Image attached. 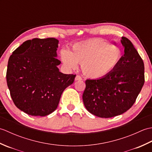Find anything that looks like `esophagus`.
<instances>
[{
  "label": "esophagus",
  "instance_id": "34e87169",
  "mask_svg": "<svg viewBox=\"0 0 152 152\" xmlns=\"http://www.w3.org/2000/svg\"><path fill=\"white\" fill-rule=\"evenodd\" d=\"M82 80V77L80 76L77 75V76H76V78H75V80H76V81H78V80Z\"/></svg>",
  "mask_w": 152,
  "mask_h": 152
}]
</instances>
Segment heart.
Here are the masks:
<instances>
[{
	"label": "heart",
	"instance_id": "heart-1",
	"mask_svg": "<svg viewBox=\"0 0 152 152\" xmlns=\"http://www.w3.org/2000/svg\"><path fill=\"white\" fill-rule=\"evenodd\" d=\"M122 50L101 39H92L74 44L70 51H61V58L68 69H75L81 64L85 76L90 78H101L118 65L122 58Z\"/></svg>",
	"mask_w": 152,
	"mask_h": 152
}]
</instances>
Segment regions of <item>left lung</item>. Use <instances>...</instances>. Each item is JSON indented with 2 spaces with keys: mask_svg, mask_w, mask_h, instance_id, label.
<instances>
[{
  "mask_svg": "<svg viewBox=\"0 0 152 152\" xmlns=\"http://www.w3.org/2000/svg\"><path fill=\"white\" fill-rule=\"evenodd\" d=\"M124 55L107 75L87 80L82 99L86 109L100 118H112L132 107L144 83V64L133 44L121 37Z\"/></svg>",
  "mask_w": 152,
  "mask_h": 152,
  "instance_id": "1",
  "label": "left lung"
}]
</instances>
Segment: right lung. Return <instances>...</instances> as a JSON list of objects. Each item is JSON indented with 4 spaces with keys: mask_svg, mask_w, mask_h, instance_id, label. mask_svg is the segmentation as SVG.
Segmentation results:
<instances>
[{
    "mask_svg": "<svg viewBox=\"0 0 152 152\" xmlns=\"http://www.w3.org/2000/svg\"><path fill=\"white\" fill-rule=\"evenodd\" d=\"M59 40L33 38L24 42L9 58L6 81L17 108L26 114L46 116L56 110L63 91L76 75L59 72Z\"/></svg>",
    "mask_w": 152,
    "mask_h": 152,
    "instance_id": "add662e5",
    "label": "right lung"
}]
</instances>
